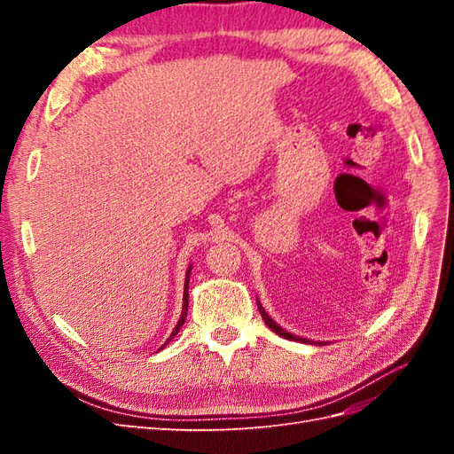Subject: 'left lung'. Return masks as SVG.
<instances>
[{"mask_svg":"<svg viewBox=\"0 0 454 454\" xmlns=\"http://www.w3.org/2000/svg\"><path fill=\"white\" fill-rule=\"evenodd\" d=\"M257 309H259V312H261V318H263L265 320V324L272 329V332L274 333H277V335H280V337H284V339H290V340H299V342H309V345H324V342L322 340H310V339H303V337H299V335H292L290 332H286V329H282L277 322H274L272 318H270V316L265 312V309H263V305H261L259 303V299H257Z\"/></svg>","mask_w":454,"mask_h":454,"instance_id":"8db88e82","label":"left lung"}]
</instances>
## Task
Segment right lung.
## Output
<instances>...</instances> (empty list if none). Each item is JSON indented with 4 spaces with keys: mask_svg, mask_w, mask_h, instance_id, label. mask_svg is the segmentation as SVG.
<instances>
[{
    "mask_svg": "<svg viewBox=\"0 0 454 454\" xmlns=\"http://www.w3.org/2000/svg\"><path fill=\"white\" fill-rule=\"evenodd\" d=\"M191 269H193V265H191V267L187 269V272H185V286H184V309H182V316H180V320H177L176 327L172 329V333H170L168 340L164 342V345H162L160 348L167 347L168 342L174 339V335H177V332H180V327L184 325V322H185V318H187V307H189V277H191ZM160 348H159V350H160Z\"/></svg>",
    "mask_w": 454,
    "mask_h": 454,
    "instance_id": "obj_1",
    "label": "right lung"
}]
</instances>
